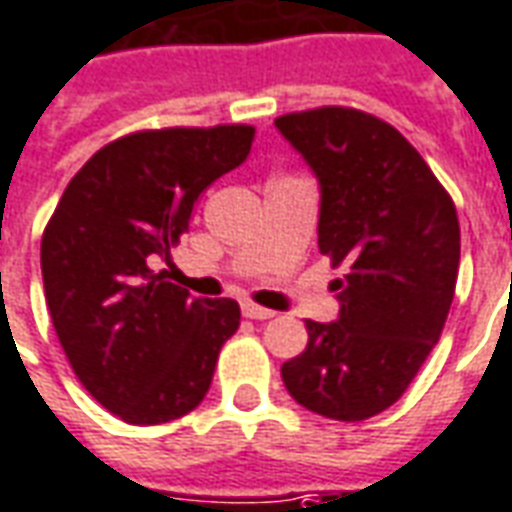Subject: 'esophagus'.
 <instances>
[{
  "label": "esophagus",
  "instance_id": "34e87169",
  "mask_svg": "<svg viewBox=\"0 0 512 512\" xmlns=\"http://www.w3.org/2000/svg\"><path fill=\"white\" fill-rule=\"evenodd\" d=\"M241 310H244L246 318H255V321H266V318L274 316L271 310H266V307H260V305H252V302H244Z\"/></svg>",
  "mask_w": 512,
  "mask_h": 512
}]
</instances>
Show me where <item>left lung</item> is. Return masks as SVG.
Segmentation results:
<instances>
[{
    "label": "left lung",
    "instance_id": "1",
    "mask_svg": "<svg viewBox=\"0 0 512 512\" xmlns=\"http://www.w3.org/2000/svg\"><path fill=\"white\" fill-rule=\"evenodd\" d=\"M321 182L318 252L343 268L341 316L305 321L307 346L282 363L293 399L363 421L407 391L455 299L460 221L416 146L388 121L324 105L274 121Z\"/></svg>",
    "mask_w": 512,
    "mask_h": 512
}]
</instances>
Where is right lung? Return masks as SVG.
Wrapping results in <instances>:
<instances>
[{
    "mask_svg": "<svg viewBox=\"0 0 512 512\" xmlns=\"http://www.w3.org/2000/svg\"><path fill=\"white\" fill-rule=\"evenodd\" d=\"M255 127L138 130L102 146L41 238L44 293L77 380L127 424L191 413L241 324L235 299H191L152 263L171 257L207 185L241 166Z\"/></svg>",
    "mask_w": 512,
    "mask_h": 512,
    "instance_id": "1",
    "label": "right lung"
}]
</instances>
